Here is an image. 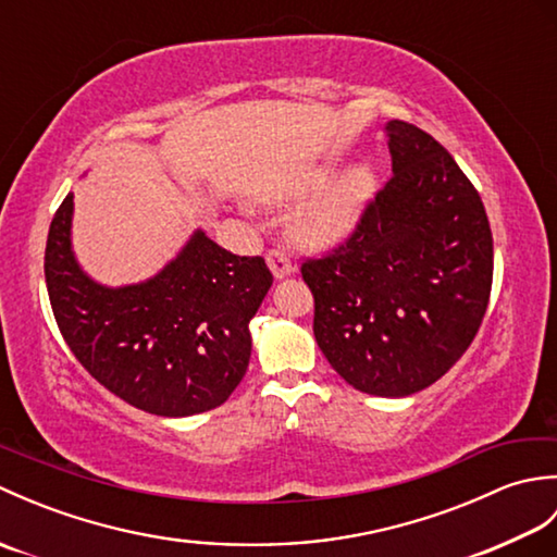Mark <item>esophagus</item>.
I'll list each match as a JSON object with an SVG mask.
<instances>
[{
  "instance_id": "34e87169",
  "label": "esophagus",
  "mask_w": 557,
  "mask_h": 557,
  "mask_svg": "<svg viewBox=\"0 0 557 557\" xmlns=\"http://www.w3.org/2000/svg\"><path fill=\"white\" fill-rule=\"evenodd\" d=\"M268 265L272 270V275L275 277H285L292 272V260L285 251H280V248H270L268 251Z\"/></svg>"
}]
</instances>
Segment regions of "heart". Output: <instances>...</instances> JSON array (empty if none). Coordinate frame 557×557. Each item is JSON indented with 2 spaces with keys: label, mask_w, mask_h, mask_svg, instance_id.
Wrapping results in <instances>:
<instances>
[{
  "label": "heart",
  "mask_w": 557,
  "mask_h": 557,
  "mask_svg": "<svg viewBox=\"0 0 557 557\" xmlns=\"http://www.w3.org/2000/svg\"><path fill=\"white\" fill-rule=\"evenodd\" d=\"M325 174L321 170H309L297 180L285 184L272 194L275 200H292L309 194L311 188L323 184ZM373 191V176L369 170H349L337 180L318 189L294 215V234L306 246H330L354 230L363 203Z\"/></svg>",
  "instance_id": "heart-1"
}]
</instances>
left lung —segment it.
Segmentation results:
<instances>
[{"label":"left lung","instance_id":"obj_1","mask_svg":"<svg viewBox=\"0 0 557 557\" xmlns=\"http://www.w3.org/2000/svg\"><path fill=\"white\" fill-rule=\"evenodd\" d=\"M393 176L345 242L306 258L313 335L361 393L407 397L433 385L474 342L493 285L481 196L437 140L387 126Z\"/></svg>","mask_w":557,"mask_h":557}]
</instances>
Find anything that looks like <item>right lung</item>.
<instances>
[{
	"label": "right lung",
	"mask_w": 557,
	"mask_h": 557,
	"mask_svg": "<svg viewBox=\"0 0 557 557\" xmlns=\"http://www.w3.org/2000/svg\"><path fill=\"white\" fill-rule=\"evenodd\" d=\"M74 196L57 208L45 248L52 313L78 363L126 405L156 417L220 407L251 359L248 323L272 285L260 256H234L196 232L144 285L108 289L71 253Z\"/></svg>",
	"instance_id": "right-lung-1"
}]
</instances>
